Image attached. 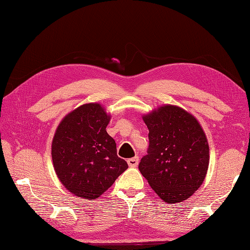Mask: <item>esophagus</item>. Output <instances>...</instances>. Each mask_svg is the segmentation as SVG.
Here are the masks:
<instances>
[{
  "label": "esophagus",
  "instance_id": "obj_1",
  "mask_svg": "<svg viewBox=\"0 0 250 250\" xmlns=\"http://www.w3.org/2000/svg\"><path fill=\"white\" fill-rule=\"evenodd\" d=\"M127 164L129 167H137L139 164V157H133L127 160Z\"/></svg>",
  "mask_w": 250,
  "mask_h": 250
}]
</instances>
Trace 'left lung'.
I'll use <instances>...</instances> for the list:
<instances>
[{"label": "left lung", "mask_w": 250, "mask_h": 250, "mask_svg": "<svg viewBox=\"0 0 250 250\" xmlns=\"http://www.w3.org/2000/svg\"><path fill=\"white\" fill-rule=\"evenodd\" d=\"M149 148L139 169L166 203L190 198L206 177L209 146L199 121L175 105H163L144 114Z\"/></svg>", "instance_id": "1"}]
</instances>
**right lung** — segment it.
Wrapping results in <instances>:
<instances>
[{"label": "right lung", "instance_id": "add662e5", "mask_svg": "<svg viewBox=\"0 0 250 250\" xmlns=\"http://www.w3.org/2000/svg\"><path fill=\"white\" fill-rule=\"evenodd\" d=\"M109 121L102 105L87 103L67 113L57 127L51 143L53 168L66 189L79 198H99L128 168L106 131Z\"/></svg>", "mask_w": 250, "mask_h": 250}]
</instances>
